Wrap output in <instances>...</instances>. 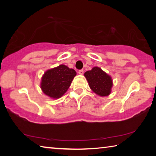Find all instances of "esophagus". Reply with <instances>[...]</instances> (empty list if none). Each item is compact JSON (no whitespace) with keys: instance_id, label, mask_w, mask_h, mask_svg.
<instances>
[{"instance_id":"esophagus-1","label":"esophagus","mask_w":156,"mask_h":156,"mask_svg":"<svg viewBox=\"0 0 156 156\" xmlns=\"http://www.w3.org/2000/svg\"><path fill=\"white\" fill-rule=\"evenodd\" d=\"M78 73H79V74H80V75H83V73H84V71H83V69H80V70H79V71H78Z\"/></svg>"}]
</instances>
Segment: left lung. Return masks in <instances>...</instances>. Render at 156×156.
I'll return each instance as SVG.
<instances>
[{
	"label": "left lung",
	"instance_id": "obj_1",
	"mask_svg": "<svg viewBox=\"0 0 156 156\" xmlns=\"http://www.w3.org/2000/svg\"><path fill=\"white\" fill-rule=\"evenodd\" d=\"M92 91L98 96H107L112 92L113 80L101 68L94 67L84 73Z\"/></svg>",
	"mask_w": 156,
	"mask_h": 156
}]
</instances>
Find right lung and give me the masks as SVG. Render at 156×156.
Masks as SVG:
<instances>
[{
	"instance_id": "1",
	"label": "right lung",
	"mask_w": 156,
	"mask_h": 156,
	"mask_svg": "<svg viewBox=\"0 0 156 156\" xmlns=\"http://www.w3.org/2000/svg\"><path fill=\"white\" fill-rule=\"evenodd\" d=\"M76 76L74 69L60 65L44 73L41 78V88L46 96L58 99L67 92Z\"/></svg>"
}]
</instances>
